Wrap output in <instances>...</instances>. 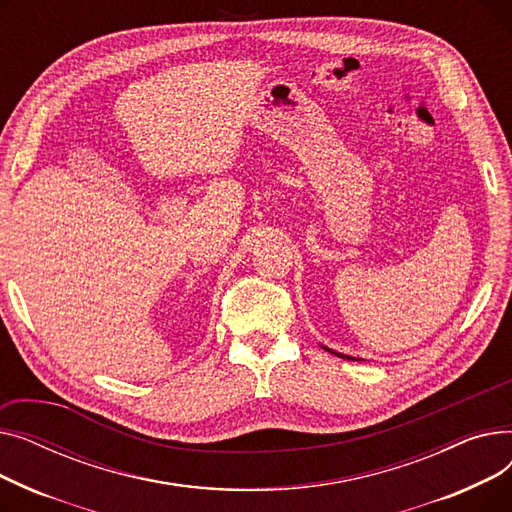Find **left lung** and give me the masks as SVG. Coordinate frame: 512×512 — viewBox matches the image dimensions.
I'll list each match as a JSON object with an SVG mask.
<instances>
[{
  "instance_id": "left-lung-1",
  "label": "left lung",
  "mask_w": 512,
  "mask_h": 512,
  "mask_svg": "<svg viewBox=\"0 0 512 512\" xmlns=\"http://www.w3.org/2000/svg\"><path fill=\"white\" fill-rule=\"evenodd\" d=\"M328 353H334L336 357H340V359H348V361H363V359H355V357H351V355H342V353H336V351H332V348H328V346H324Z\"/></svg>"
}]
</instances>
